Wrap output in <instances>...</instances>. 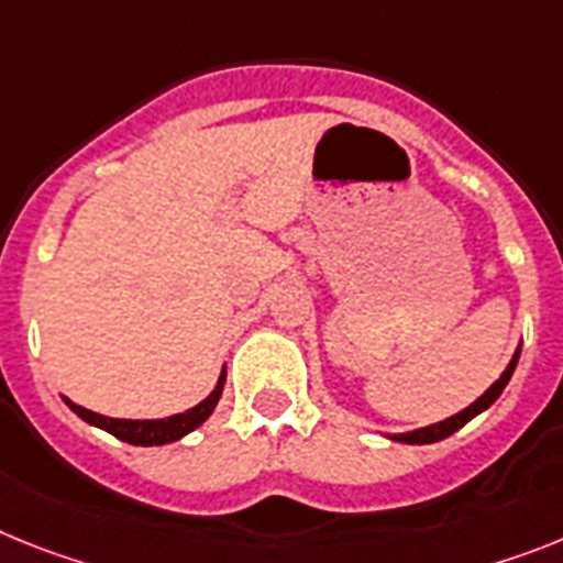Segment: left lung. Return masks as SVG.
Here are the masks:
<instances>
[{"label": "left lung", "instance_id": "1", "mask_svg": "<svg viewBox=\"0 0 563 563\" xmlns=\"http://www.w3.org/2000/svg\"><path fill=\"white\" fill-rule=\"evenodd\" d=\"M518 357H521V343H518V349H515V354H512V361L507 363V369L500 372L498 380H495V384L489 386V389H486L484 395L475 400V404H470L457 415H452V418H446V420H438V423H429V427L412 429V432L386 434V438H389V441H398V443H434V441H443V438H450L452 432H457L461 427H466V423H470L475 415L486 412V409H489V406L500 398V391L507 389L509 377H512L515 366H518Z\"/></svg>", "mask_w": 563, "mask_h": 563}]
</instances>
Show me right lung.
I'll return each mask as SVG.
<instances>
[{"label": "right lung", "instance_id": "1", "mask_svg": "<svg viewBox=\"0 0 563 563\" xmlns=\"http://www.w3.org/2000/svg\"><path fill=\"white\" fill-rule=\"evenodd\" d=\"M223 386H225V366L217 377V386L200 400L197 406L186 409V412H177V415H168V418H145V420H136V418H108V415H97L91 409H85V406H77L74 400L63 398L68 404L70 412H77L85 423H91L97 429H106L111 432L113 438H120L125 443H134V446H163V443H174L179 438H186L188 432H194L197 427H202L209 415L214 412L217 400L223 395Z\"/></svg>", "mask_w": 563, "mask_h": 563}]
</instances>
